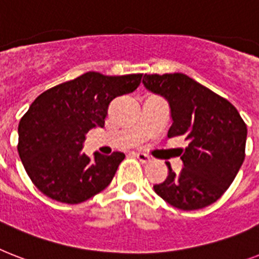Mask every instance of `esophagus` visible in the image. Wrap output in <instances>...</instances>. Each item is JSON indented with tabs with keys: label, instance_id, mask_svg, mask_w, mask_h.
<instances>
[{
	"label": "esophagus",
	"instance_id": "esophagus-1",
	"mask_svg": "<svg viewBox=\"0 0 259 259\" xmlns=\"http://www.w3.org/2000/svg\"><path fill=\"white\" fill-rule=\"evenodd\" d=\"M136 157L138 158V161H140V162H142V163H148V162H150V161H151V158L149 157L148 154H145V153H140V151H137Z\"/></svg>",
	"mask_w": 259,
	"mask_h": 259
}]
</instances>
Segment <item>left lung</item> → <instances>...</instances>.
Instances as JSON below:
<instances>
[{
	"label": "left lung",
	"mask_w": 259,
	"mask_h": 259,
	"mask_svg": "<svg viewBox=\"0 0 259 259\" xmlns=\"http://www.w3.org/2000/svg\"><path fill=\"white\" fill-rule=\"evenodd\" d=\"M144 85L169 101L173 123L167 137L181 136L184 169L169 176L154 191L181 210L211 205L228 190L245 159L246 123L226 98L182 73L145 74Z\"/></svg>",
	"instance_id": "obj_1"
}]
</instances>
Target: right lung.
Segmentation results:
<instances>
[{
	"label": "right lung",
	"mask_w": 259,
	"mask_h": 259,
	"mask_svg": "<svg viewBox=\"0 0 259 259\" xmlns=\"http://www.w3.org/2000/svg\"><path fill=\"white\" fill-rule=\"evenodd\" d=\"M142 74L105 75L88 71L39 94L18 125V154L27 176L41 193L75 205L111 182L125 154L82 153L85 134L104 127L114 98L133 93Z\"/></svg>",
	"instance_id": "1"
}]
</instances>
